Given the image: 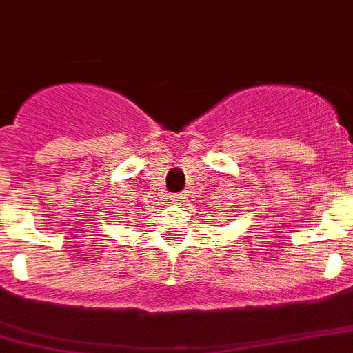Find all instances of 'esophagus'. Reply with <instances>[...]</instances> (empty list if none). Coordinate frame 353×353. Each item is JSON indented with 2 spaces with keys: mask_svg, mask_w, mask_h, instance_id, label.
I'll return each instance as SVG.
<instances>
[{
  "mask_svg": "<svg viewBox=\"0 0 353 353\" xmlns=\"http://www.w3.org/2000/svg\"><path fill=\"white\" fill-rule=\"evenodd\" d=\"M170 200H172L174 203H183L184 196L183 195H170Z\"/></svg>",
  "mask_w": 353,
  "mask_h": 353,
  "instance_id": "34e87169",
  "label": "esophagus"
}]
</instances>
